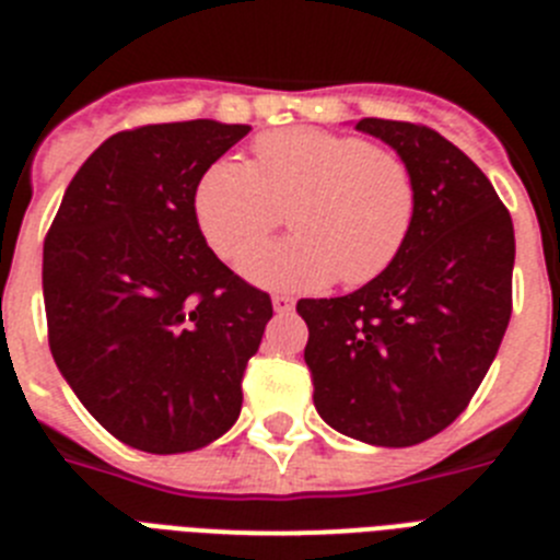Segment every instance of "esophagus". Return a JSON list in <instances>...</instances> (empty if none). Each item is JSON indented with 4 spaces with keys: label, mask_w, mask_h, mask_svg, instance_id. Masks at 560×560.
Here are the masks:
<instances>
[{
    "label": "esophagus",
    "mask_w": 560,
    "mask_h": 560,
    "mask_svg": "<svg viewBox=\"0 0 560 560\" xmlns=\"http://www.w3.org/2000/svg\"><path fill=\"white\" fill-rule=\"evenodd\" d=\"M271 305H275L277 314H289V311H294V296L275 294L271 296Z\"/></svg>",
    "instance_id": "1"
}]
</instances>
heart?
Instances as JSON below:
<instances>
[{
  "mask_svg": "<svg viewBox=\"0 0 560 560\" xmlns=\"http://www.w3.org/2000/svg\"><path fill=\"white\" fill-rule=\"evenodd\" d=\"M255 162H212L192 210L210 249L232 260L282 223L296 236L246 253L241 271L269 289L308 291L330 280L361 285L407 244L418 185L400 153L323 128H283L257 137Z\"/></svg>",
  "mask_w": 560,
  "mask_h": 560,
  "instance_id": "obj_1",
  "label": "heart"
}]
</instances>
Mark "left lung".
<instances>
[{"mask_svg": "<svg viewBox=\"0 0 560 560\" xmlns=\"http://www.w3.org/2000/svg\"><path fill=\"white\" fill-rule=\"evenodd\" d=\"M409 162L418 212L407 244L368 285L300 300L305 364L325 423L373 446L434 438L465 412L513 311L508 207L457 145L420 122H355Z\"/></svg>", "mask_w": 560, "mask_h": 560, "instance_id": "8db88e82", "label": "left lung"}]
</instances>
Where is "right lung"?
<instances>
[{
    "instance_id": "obj_1",
    "label": "right lung",
    "mask_w": 560,
    "mask_h": 560,
    "mask_svg": "<svg viewBox=\"0 0 560 560\" xmlns=\"http://www.w3.org/2000/svg\"><path fill=\"white\" fill-rule=\"evenodd\" d=\"M246 133L215 120L114 133L44 237L52 359L89 415L140 452H196L241 415L271 296L212 255L192 196Z\"/></svg>"
}]
</instances>
